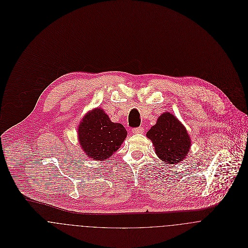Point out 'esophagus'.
I'll use <instances>...</instances> for the list:
<instances>
[{
  "mask_svg": "<svg viewBox=\"0 0 248 248\" xmlns=\"http://www.w3.org/2000/svg\"><path fill=\"white\" fill-rule=\"evenodd\" d=\"M133 134H142L144 132V129L142 127H139V128H134L132 130Z\"/></svg>",
  "mask_w": 248,
  "mask_h": 248,
  "instance_id": "1",
  "label": "esophagus"
}]
</instances>
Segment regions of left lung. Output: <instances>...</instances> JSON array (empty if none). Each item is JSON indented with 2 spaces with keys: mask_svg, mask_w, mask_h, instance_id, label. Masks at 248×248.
I'll return each instance as SVG.
<instances>
[{
  "mask_svg": "<svg viewBox=\"0 0 248 248\" xmlns=\"http://www.w3.org/2000/svg\"><path fill=\"white\" fill-rule=\"evenodd\" d=\"M146 136L153 142L156 155L169 164L184 159L191 147L186 129L170 112L162 113Z\"/></svg>",
  "mask_w": 248,
  "mask_h": 248,
  "instance_id": "1",
  "label": "left lung"
}]
</instances>
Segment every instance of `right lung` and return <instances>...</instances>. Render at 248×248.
<instances>
[{"label": "right lung", "mask_w": 248, "mask_h": 248, "mask_svg": "<svg viewBox=\"0 0 248 248\" xmlns=\"http://www.w3.org/2000/svg\"><path fill=\"white\" fill-rule=\"evenodd\" d=\"M78 140L86 155L96 160L109 157L118 150L127 137L120 123H113L102 108L87 113L78 128Z\"/></svg>", "instance_id": "add662e5"}]
</instances>
